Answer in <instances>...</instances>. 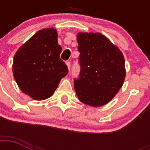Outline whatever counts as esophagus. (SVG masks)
<instances>
[{
    "label": "esophagus",
    "mask_w": 150,
    "mask_h": 150,
    "mask_svg": "<svg viewBox=\"0 0 150 150\" xmlns=\"http://www.w3.org/2000/svg\"><path fill=\"white\" fill-rule=\"evenodd\" d=\"M66 64H67V66H68V70H70V68H71V62H70V61H66Z\"/></svg>",
    "instance_id": "1"
}]
</instances>
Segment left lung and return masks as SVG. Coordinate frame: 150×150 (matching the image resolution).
Wrapping results in <instances>:
<instances>
[{"mask_svg":"<svg viewBox=\"0 0 150 150\" xmlns=\"http://www.w3.org/2000/svg\"><path fill=\"white\" fill-rule=\"evenodd\" d=\"M79 78L74 81L79 100L98 107L107 104L122 87L126 71L122 52L100 33L77 34Z\"/></svg>","mask_w":150,"mask_h":150,"instance_id":"8db88e82","label":"left lung"}]
</instances>
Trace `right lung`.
<instances>
[{
	"instance_id": "add662e5",
	"label": "right lung",
	"mask_w": 150,
	"mask_h": 150,
	"mask_svg": "<svg viewBox=\"0 0 150 150\" xmlns=\"http://www.w3.org/2000/svg\"><path fill=\"white\" fill-rule=\"evenodd\" d=\"M61 47L54 28L43 29L22 44L13 60V75L22 93L35 100L53 95L68 73L61 58Z\"/></svg>"
}]
</instances>
